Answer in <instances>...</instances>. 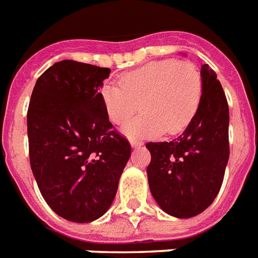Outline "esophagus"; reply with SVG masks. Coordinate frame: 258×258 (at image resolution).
<instances>
[{
	"instance_id": "obj_1",
	"label": "esophagus",
	"mask_w": 258,
	"mask_h": 258,
	"mask_svg": "<svg viewBox=\"0 0 258 258\" xmlns=\"http://www.w3.org/2000/svg\"><path fill=\"white\" fill-rule=\"evenodd\" d=\"M130 143H131V146H133L134 149H138V147H141V146H143V143L139 141H134V139H130Z\"/></svg>"
}]
</instances>
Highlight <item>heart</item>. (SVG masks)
I'll return each mask as SVG.
<instances>
[{"label":"heart","mask_w":258,"mask_h":258,"mask_svg":"<svg viewBox=\"0 0 258 258\" xmlns=\"http://www.w3.org/2000/svg\"><path fill=\"white\" fill-rule=\"evenodd\" d=\"M202 95L200 71L188 61L161 60L127 72L116 83H104L100 97L115 124H123L141 108L143 113L124 125L133 138L180 133L196 115Z\"/></svg>","instance_id":"1"}]
</instances>
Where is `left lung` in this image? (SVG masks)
Returning <instances> with one entry per match:
<instances>
[{
    "mask_svg": "<svg viewBox=\"0 0 258 258\" xmlns=\"http://www.w3.org/2000/svg\"><path fill=\"white\" fill-rule=\"evenodd\" d=\"M202 95L188 125L171 142H150V191L176 218L198 216L220 191L229 161V105L216 72L201 67Z\"/></svg>",
    "mask_w": 258,
    "mask_h": 258,
    "instance_id": "8db88e82",
    "label": "left lung"
}]
</instances>
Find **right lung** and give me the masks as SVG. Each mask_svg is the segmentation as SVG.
Returning <instances> with one entry per match:
<instances>
[{
	"mask_svg": "<svg viewBox=\"0 0 258 258\" xmlns=\"http://www.w3.org/2000/svg\"><path fill=\"white\" fill-rule=\"evenodd\" d=\"M109 68L62 60L37 79L28 108L30 167L57 216L86 224L109 209L131 146L100 97Z\"/></svg>",
	"mask_w": 258,
	"mask_h": 258,
	"instance_id": "1",
	"label": "right lung"
}]
</instances>
